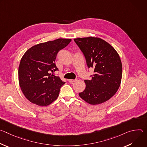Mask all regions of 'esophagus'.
Segmentation results:
<instances>
[{
  "mask_svg": "<svg viewBox=\"0 0 147 147\" xmlns=\"http://www.w3.org/2000/svg\"><path fill=\"white\" fill-rule=\"evenodd\" d=\"M76 81V80H72V79H70L69 80V82H70V83H73L74 82H75Z\"/></svg>",
  "mask_w": 147,
  "mask_h": 147,
  "instance_id": "esophagus-1",
  "label": "esophagus"
}]
</instances>
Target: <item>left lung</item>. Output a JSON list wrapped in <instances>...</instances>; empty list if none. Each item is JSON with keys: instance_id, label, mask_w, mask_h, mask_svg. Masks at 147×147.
Here are the masks:
<instances>
[{"instance_id": "8db88e82", "label": "left lung", "mask_w": 147, "mask_h": 147, "mask_svg": "<svg viewBox=\"0 0 147 147\" xmlns=\"http://www.w3.org/2000/svg\"><path fill=\"white\" fill-rule=\"evenodd\" d=\"M83 53L88 68H94L91 80H84L86 87L79 96L91 105L111 98L119 89L122 76L120 56L109 43L99 38L74 39Z\"/></svg>"}]
</instances>
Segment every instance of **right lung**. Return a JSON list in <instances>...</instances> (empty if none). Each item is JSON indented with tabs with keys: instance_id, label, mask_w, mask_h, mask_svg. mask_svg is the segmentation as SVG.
I'll list each match as a JSON object with an SVG mask.
<instances>
[{
	"instance_id": "1",
	"label": "right lung",
	"mask_w": 147,
	"mask_h": 147,
	"mask_svg": "<svg viewBox=\"0 0 147 147\" xmlns=\"http://www.w3.org/2000/svg\"><path fill=\"white\" fill-rule=\"evenodd\" d=\"M71 39L59 38L34 45L26 51L18 67L20 87L26 98L38 106L45 107L55 100L65 83L49 73L58 70L55 62L57 53Z\"/></svg>"
}]
</instances>
